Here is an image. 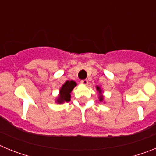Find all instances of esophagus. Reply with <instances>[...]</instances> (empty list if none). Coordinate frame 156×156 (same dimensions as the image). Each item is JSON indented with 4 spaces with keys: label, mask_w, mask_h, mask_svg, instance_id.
Wrapping results in <instances>:
<instances>
[{
    "label": "esophagus",
    "mask_w": 156,
    "mask_h": 156,
    "mask_svg": "<svg viewBox=\"0 0 156 156\" xmlns=\"http://www.w3.org/2000/svg\"><path fill=\"white\" fill-rule=\"evenodd\" d=\"M80 83L81 84H83V85H87L88 83V81L87 80H83L80 81Z\"/></svg>",
    "instance_id": "1"
}]
</instances>
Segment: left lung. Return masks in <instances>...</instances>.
Segmentation results:
<instances>
[{
  "label": "left lung",
  "mask_w": 156,
  "mask_h": 156,
  "mask_svg": "<svg viewBox=\"0 0 156 156\" xmlns=\"http://www.w3.org/2000/svg\"><path fill=\"white\" fill-rule=\"evenodd\" d=\"M97 90H98V91H99V94H101V88L98 86H97ZM102 100H103V96L102 95H100V96H99V101H101Z\"/></svg>",
  "instance_id": "obj_1"
}]
</instances>
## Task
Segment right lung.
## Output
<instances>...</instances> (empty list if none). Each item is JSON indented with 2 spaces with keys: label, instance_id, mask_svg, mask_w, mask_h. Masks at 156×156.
<instances>
[{
  "label": "right lung",
  "instance_id": "1",
  "mask_svg": "<svg viewBox=\"0 0 156 156\" xmlns=\"http://www.w3.org/2000/svg\"><path fill=\"white\" fill-rule=\"evenodd\" d=\"M76 85V83L74 81H66L65 84H63L60 89V94H59V97L58 98L56 101L59 104L64 103L65 101H66V102L69 101L70 97H71L70 93Z\"/></svg>",
  "mask_w": 156,
  "mask_h": 156
}]
</instances>
